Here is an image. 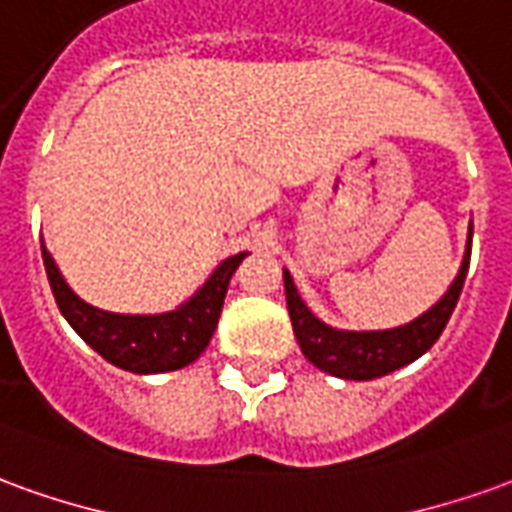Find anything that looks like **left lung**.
<instances>
[{
    "label": "left lung",
    "instance_id": "8db88e82",
    "mask_svg": "<svg viewBox=\"0 0 512 512\" xmlns=\"http://www.w3.org/2000/svg\"><path fill=\"white\" fill-rule=\"evenodd\" d=\"M468 260H471V230H468V249L460 274L441 302L405 327L382 332H341L327 327L324 321H318L307 310V305L296 293L291 274L285 271V299H288L293 335L299 341L302 355L316 368L327 371L332 377H341V380H374V377L391 374L396 368L413 363L441 338L443 327L463 291Z\"/></svg>",
    "mask_w": 512,
    "mask_h": 512
}]
</instances>
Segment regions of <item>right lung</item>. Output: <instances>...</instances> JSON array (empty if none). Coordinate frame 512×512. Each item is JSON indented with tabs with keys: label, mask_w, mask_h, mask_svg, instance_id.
Here are the masks:
<instances>
[{
	"label": "right lung",
	"mask_w": 512,
	"mask_h": 512,
	"mask_svg": "<svg viewBox=\"0 0 512 512\" xmlns=\"http://www.w3.org/2000/svg\"><path fill=\"white\" fill-rule=\"evenodd\" d=\"M41 255H44L46 277L55 293V302L66 321L77 330L82 341L105 357L107 363L132 374L174 371V368L194 363L196 357L205 352L219 324L232 271L244 260V252L227 257L213 271V277L202 285V291L171 313L119 316V313L85 305L60 277L52 255L46 249H41Z\"/></svg>",
	"instance_id": "1"
}]
</instances>
